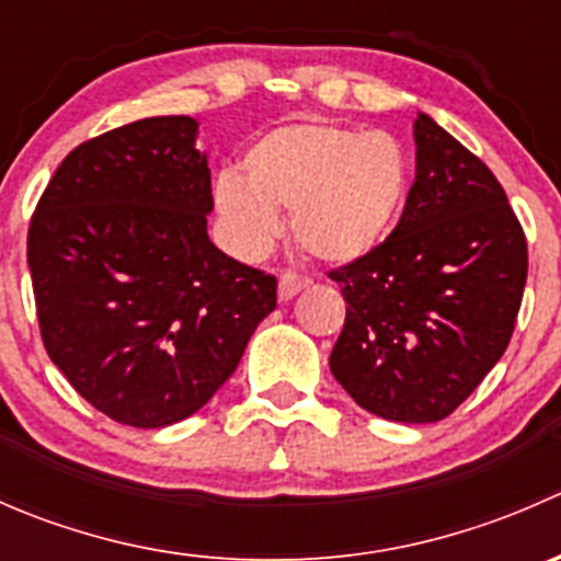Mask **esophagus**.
<instances>
[{"label":"esophagus","mask_w":561,"mask_h":561,"mask_svg":"<svg viewBox=\"0 0 561 561\" xmlns=\"http://www.w3.org/2000/svg\"><path fill=\"white\" fill-rule=\"evenodd\" d=\"M307 287H309L307 276L296 274V271H285V274L279 276V301H290V298H296L298 293L307 290Z\"/></svg>","instance_id":"1"}]
</instances>
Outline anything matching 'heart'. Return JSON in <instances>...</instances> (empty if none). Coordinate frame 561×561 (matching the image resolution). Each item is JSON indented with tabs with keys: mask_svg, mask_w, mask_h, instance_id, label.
Here are the masks:
<instances>
[{
	"mask_svg": "<svg viewBox=\"0 0 561 561\" xmlns=\"http://www.w3.org/2000/svg\"><path fill=\"white\" fill-rule=\"evenodd\" d=\"M412 190L404 144L331 122H296L260 135L239 173L214 186L230 247L257 257L293 211L298 244L325 263L347 265L377 252L399 225Z\"/></svg>",
	"mask_w": 561,
	"mask_h": 561,
	"instance_id": "b5f03b06",
	"label": "heart"
}]
</instances>
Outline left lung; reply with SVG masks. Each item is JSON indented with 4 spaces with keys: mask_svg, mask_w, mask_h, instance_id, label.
Returning a JSON list of instances; mask_svg holds the SVG:
<instances>
[{
    "mask_svg": "<svg viewBox=\"0 0 561 561\" xmlns=\"http://www.w3.org/2000/svg\"><path fill=\"white\" fill-rule=\"evenodd\" d=\"M415 184L390 239L331 271L347 317L331 371L355 404L434 423L507 350L526 285V239L494 173L432 116L415 118Z\"/></svg>",
    "mask_w": 561,
    "mask_h": 561,
    "instance_id": "8db88e82",
    "label": "left lung"
}]
</instances>
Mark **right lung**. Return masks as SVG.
<instances>
[{"label":"right lung","instance_id":"1","mask_svg":"<svg viewBox=\"0 0 561 561\" xmlns=\"http://www.w3.org/2000/svg\"><path fill=\"white\" fill-rule=\"evenodd\" d=\"M192 116H151L72 149L45 186L26 260L50 360L111 421L195 415L276 309V279L219 252Z\"/></svg>","mask_w":561,"mask_h":561}]
</instances>
